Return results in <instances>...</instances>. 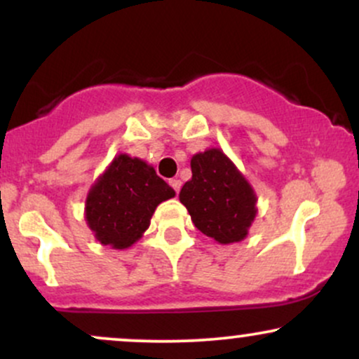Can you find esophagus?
Segmentation results:
<instances>
[{"mask_svg":"<svg viewBox=\"0 0 359 359\" xmlns=\"http://www.w3.org/2000/svg\"><path fill=\"white\" fill-rule=\"evenodd\" d=\"M168 184H170V185H172V189H174V191H175L177 194H179V191H180V185H182V182H180L179 179H170V180H168Z\"/></svg>","mask_w":359,"mask_h":359,"instance_id":"1","label":"esophagus"}]
</instances>
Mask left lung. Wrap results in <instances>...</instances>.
Masks as SVG:
<instances>
[{
  "instance_id": "1",
  "label": "left lung",
  "mask_w": 359,
  "mask_h": 359,
  "mask_svg": "<svg viewBox=\"0 0 359 359\" xmlns=\"http://www.w3.org/2000/svg\"><path fill=\"white\" fill-rule=\"evenodd\" d=\"M192 179L179 199L196 228L221 245L245 240L257 216V194L245 175L219 148H209L191 160Z\"/></svg>"
}]
</instances>
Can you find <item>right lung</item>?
I'll use <instances>...</instances> for the list:
<instances>
[{
	"mask_svg": "<svg viewBox=\"0 0 359 359\" xmlns=\"http://www.w3.org/2000/svg\"><path fill=\"white\" fill-rule=\"evenodd\" d=\"M174 196L154 167L121 154L90 187L86 221L101 245L125 250L147 231L156 205Z\"/></svg>",
	"mask_w": 359,
	"mask_h": 359,
	"instance_id": "1",
	"label": "right lung"
}]
</instances>
